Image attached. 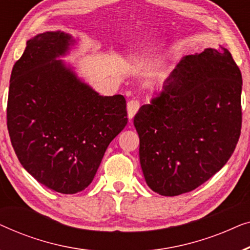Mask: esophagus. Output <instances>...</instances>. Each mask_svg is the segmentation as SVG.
Wrapping results in <instances>:
<instances>
[{
	"instance_id": "obj_1",
	"label": "esophagus",
	"mask_w": 250,
	"mask_h": 250,
	"mask_svg": "<svg viewBox=\"0 0 250 250\" xmlns=\"http://www.w3.org/2000/svg\"><path fill=\"white\" fill-rule=\"evenodd\" d=\"M140 108V101L136 100V99H132L127 102V114H128V118L132 119L134 117V115L138 112Z\"/></svg>"
}]
</instances>
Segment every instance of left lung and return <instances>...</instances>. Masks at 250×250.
I'll return each instance as SVG.
<instances>
[{"instance_id":"obj_1","label":"left lung","mask_w":250,"mask_h":250,"mask_svg":"<svg viewBox=\"0 0 250 250\" xmlns=\"http://www.w3.org/2000/svg\"><path fill=\"white\" fill-rule=\"evenodd\" d=\"M241 71L224 47L181 60L134 117L150 189L190 192L227 164L241 133Z\"/></svg>"}]
</instances>
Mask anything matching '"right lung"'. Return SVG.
<instances>
[{"instance_id": "1", "label": "right lung", "mask_w": 250, "mask_h": 250, "mask_svg": "<svg viewBox=\"0 0 250 250\" xmlns=\"http://www.w3.org/2000/svg\"><path fill=\"white\" fill-rule=\"evenodd\" d=\"M70 42L60 32L27 42L13 66L6 107L20 164L40 183L66 194L93 181L109 143L127 124L123 95H99L56 60Z\"/></svg>"}]
</instances>
